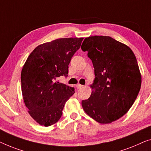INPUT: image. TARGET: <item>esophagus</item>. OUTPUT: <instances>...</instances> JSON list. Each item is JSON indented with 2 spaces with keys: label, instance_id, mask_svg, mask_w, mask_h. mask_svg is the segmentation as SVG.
Instances as JSON below:
<instances>
[{
  "label": "esophagus",
  "instance_id": "34e87169",
  "mask_svg": "<svg viewBox=\"0 0 151 151\" xmlns=\"http://www.w3.org/2000/svg\"><path fill=\"white\" fill-rule=\"evenodd\" d=\"M76 87L77 89H80V88H81V87H83V85H80V84H77L76 85Z\"/></svg>",
  "mask_w": 151,
  "mask_h": 151
}]
</instances>
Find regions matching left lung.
Listing matches in <instances>:
<instances>
[{"instance_id":"1","label":"left lung","mask_w":151,"mask_h":151,"mask_svg":"<svg viewBox=\"0 0 151 151\" xmlns=\"http://www.w3.org/2000/svg\"><path fill=\"white\" fill-rule=\"evenodd\" d=\"M94 68L91 96L82 101L85 112L100 123H111L130 109L140 91L142 78L132 49L111 37H87L81 45Z\"/></svg>"}]
</instances>
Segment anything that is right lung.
Here are the masks:
<instances>
[{
    "label": "right lung",
    "instance_id": "obj_1",
    "mask_svg": "<svg viewBox=\"0 0 151 151\" xmlns=\"http://www.w3.org/2000/svg\"><path fill=\"white\" fill-rule=\"evenodd\" d=\"M83 38L59 39L39 45L28 56L21 73L22 91L30 116L40 125L50 126L62 115L75 88L60 83L67 77L68 65Z\"/></svg>",
    "mask_w": 151,
    "mask_h": 151
}]
</instances>
